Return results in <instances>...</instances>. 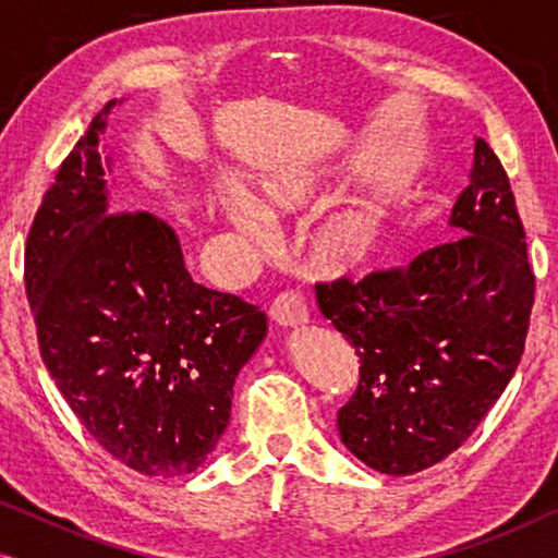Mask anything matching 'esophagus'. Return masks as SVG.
Returning a JSON list of instances; mask_svg holds the SVG:
<instances>
[{
  "label": "esophagus",
  "mask_w": 558,
  "mask_h": 558,
  "mask_svg": "<svg viewBox=\"0 0 558 558\" xmlns=\"http://www.w3.org/2000/svg\"><path fill=\"white\" fill-rule=\"evenodd\" d=\"M271 319L281 327H300L310 323V310L300 294L284 292L271 304Z\"/></svg>",
  "instance_id": "obj_1"
}]
</instances>
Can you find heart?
Listing matches in <instances>:
<instances>
[{"label": "heart", "instance_id": "1", "mask_svg": "<svg viewBox=\"0 0 558 558\" xmlns=\"http://www.w3.org/2000/svg\"><path fill=\"white\" fill-rule=\"evenodd\" d=\"M335 182L330 159H296L271 167L251 180L246 193L220 197V210L251 241H264L266 220H281L312 208ZM380 235V208L376 201L357 197L325 216L312 235L315 258L325 266L363 262L376 248Z\"/></svg>", "mask_w": 558, "mask_h": 558}]
</instances>
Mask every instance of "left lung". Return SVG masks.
Wrapping results in <instances>:
<instances>
[{"label": "left lung", "instance_id": "obj_1", "mask_svg": "<svg viewBox=\"0 0 558 558\" xmlns=\"http://www.w3.org/2000/svg\"><path fill=\"white\" fill-rule=\"evenodd\" d=\"M457 235L407 269L317 284V304L353 342L361 380L338 411L342 445L371 470L414 475L452 454L521 363L533 271L500 159L475 136Z\"/></svg>", "mask_w": 558, "mask_h": 558}]
</instances>
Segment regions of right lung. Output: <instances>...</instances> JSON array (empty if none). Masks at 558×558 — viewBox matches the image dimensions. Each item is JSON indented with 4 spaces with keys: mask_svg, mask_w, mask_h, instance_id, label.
Segmentation results:
<instances>
[{
    "mask_svg": "<svg viewBox=\"0 0 558 558\" xmlns=\"http://www.w3.org/2000/svg\"><path fill=\"white\" fill-rule=\"evenodd\" d=\"M109 101L60 165L25 251L43 361L106 452L149 477L208 460L231 418L233 384L266 338V315L195 284L174 231L117 213L101 147Z\"/></svg>",
    "mask_w": 558,
    "mask_h": 558,
    "instance_id": "1",
    "label": "right lung"
}]
</instances>
